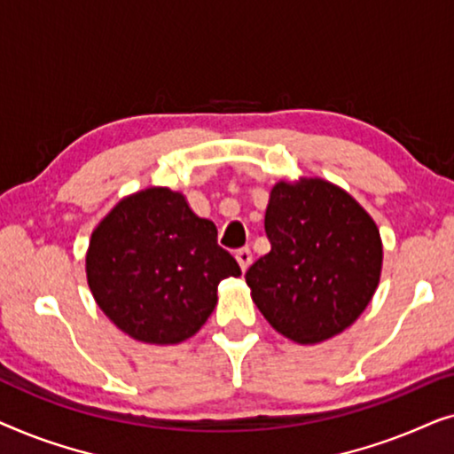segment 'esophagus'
I'll use <instances>...</instances> for the list:
<instances>
[{"instance_id": "1", "label": "esophagus", "mask_w": 454, "mask_h": 454, "mask_svg": "<svg viewBox=\"0 0 454 454\" xmlns=\"http://www.w3.org/2000/svg\"><path fill=\"white\" fill-rule=\"evenodd\" d=\"M235 258H238V264H239L241 270L246 272L247 269H250V264H252V252H250V247H241V250L235 252Z\"/></svg>"}]
</instances>
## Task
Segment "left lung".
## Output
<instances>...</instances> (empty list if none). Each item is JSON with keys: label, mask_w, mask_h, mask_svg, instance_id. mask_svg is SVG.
<instances>
[{"label": "left lung", "mask_w": 454, "mask_h": 454, "mask_svg": "<svg viewBox=\"0 0 454 454\" xmlns=\"http://www.w3.org/2000/svg\"><path fill=\"white\" fill-rule=\"evenodd\" d=\"M264 229L270 252L246 272L269 325L300 345L343 333L374 297L382 272L376 221L322 177L272 185Z\"/></svg>", "instance_id": "obj_1"}]
</instances>
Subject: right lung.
Returning a JSON list of instances; mask_svg holds the SVG:
<instances>
[{
  "mask_svg": "<svg viewBox=\"0 0 454 454\" xmlns=\"http://www.w3.org/2000/svg\"><path fill=\"white\" fill-rule=\"evenodd\" d=\"M241 269L213 221L182 192L151 185L123 196L90 235L86 281L103 314L140 343L177 345L200 331L223 278Z\"/></svg>",
  "mask_w": 454,
  "mask_h": 454,
  "instance_id": "add662e5",
  "label": "right lung"
}]
</instances>
